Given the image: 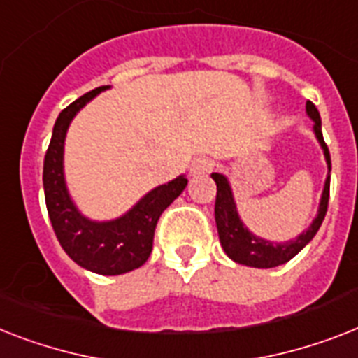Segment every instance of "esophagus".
<instances>
[{
  "mask_svg": "<svg viewBox=\"0 0 358 358\" xmlns=\"http://www.w3.org/2000/svg\"><path fill=\"white\" fill-rule=\"evenodd\" d=\"M211 169H213V162L209 158H206V156H200V158L193 159V164H191V174H193V176L206 174Z\"/></svg>",
  "mask_w": 358,
  "mask_h": 358,
  "instance_id": "esophagus-1",
  "label": "esophagus"
}]
</instances>
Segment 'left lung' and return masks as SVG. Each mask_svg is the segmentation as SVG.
<instances>
[{
    "mask_svg": "<svg viewBox=\"0 0 358 358\" xmlns=\"http://www.w3.org/2000/svg\"><path fill=\"white\" fill-rule=\"evenodd\" d=\"M305 110L309 113V117L315 121V134L318 141H320L322 149L325 154V162L331 171V156L329 149L324 141L322 136V119L320 113L316 110V106L310 101H307ZM211 178L217 184V199H215V222H217V229H219L220 245L228 254L229 259H234L235 263L246 264V266H254V268H272V266H280V264L287 263L294 257L296 254H300L305 246L309 245L310 239L315 237L316 231L320 229L324 217L327 213V204H329V184L331 174H327L325 180L324 193H322L320 209L316 219L313 220V224L305 229L300 237H296L294 241H287V243H272V241H264L261 237H255L254 234H250L245 224L241 222L237 208H235L234 194L229 189L228 180L226 176L219 173L211 174Z\"/></svg>",
    "mask_w": 358,
    "mask_h": 358,
    "instance_id": "1",
    "label": "left lung"
}]
</instances>
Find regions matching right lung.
Returning <instances> with one entry per match:
<instances>
[{
	"label": "right lung",
	"instance_id": "1",
	"mask_svg": "<svg viewBox=\"0 0 358 358\" xmlns=\"http://www.w3.org/2000/svg\"><path fill=\"white\" fill-rule=\"evenodd\" d=\"M106 86L95 88L64 108L55 123L51 143L43 158V193L49 219L64 252L86 270L101 275H119L139 268L152 252L154 229L159 215L173 204L187 185L185 176L147 193L129 213L110 222H94L78 213L64 182V139L84 104Z\"/></svg>",
	"mask_w": 358,
	"mask_h": 358
}]
</instances>
